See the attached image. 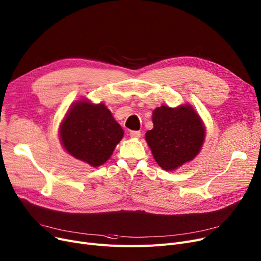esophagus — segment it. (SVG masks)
<instances>
[{
    "label": "esophagus",
    "mask_w": 261,
    "mask_h": 261,
    "mask_svg": "<svg viewBox=\"0 0 261 261\" xmlns=\"http://www.w3.org/2000/svg\"><path fill=\"white\" fill-rule=\"evenodd\" d=\"M129 136H130V138L137 139V138H140V137H141V133L138 132V130H132V132L129 133Z\"/></svg>",
    "instance_id": "obj_1"
}]
</instances>
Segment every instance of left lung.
Listing matches in <instances>:
<instances>
[{"label": "left lung", "mask_w": 261, "mask_h": 261, "mask_svg": "<svg viewBox=\"0 0 261 261\" xmlns=\"http://www.w3.org/2000/svg\"><path fill=\"white\" fill-rule=\"evenodd\" d=\"M152 120L154 127L146 132L145 140L161 169L175 171L201 152L206 127L192 105H161L153 111Z\"/></svg>", "instance_id": "obj_1"}]
</instances>
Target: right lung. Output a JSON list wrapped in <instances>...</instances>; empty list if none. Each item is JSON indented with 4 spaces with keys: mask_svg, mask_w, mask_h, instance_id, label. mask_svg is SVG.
<instances>
[{
    "mask_svg": "<svg viewBox=\"0 0 261 261\" xmlns=\"http://www.w3.org/2000/svg\"><path fill=\"white\" fill-rule=\"evenodd\" d=\"M58 129L66 152L93 168L106 163L124 135L105 104L87 98L72 103Z\"/></svg>",
    "mask_w": 261,
    "mask_h": 261,
    "instance_id": "right-lung-1",
    "label": "right lung"
}]
</instances>
